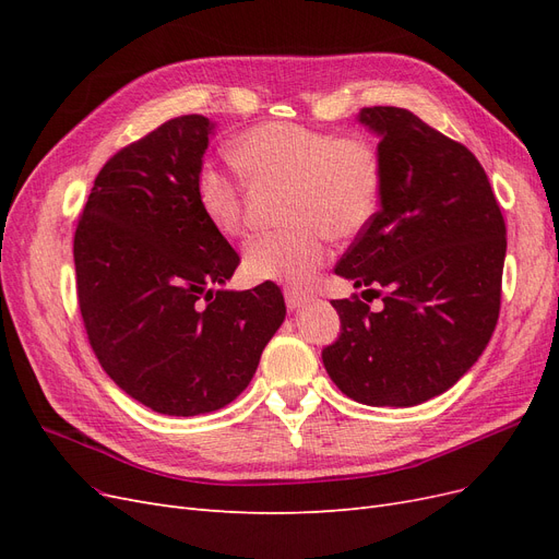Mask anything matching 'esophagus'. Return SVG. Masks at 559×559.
<instances>
[{"mask_svg": "<svg viewBox=\"0 0 559 559\" xmlns=\"http://www.w3.org/2000/svg\"><path fill=\"white\" fill-rule=\"evenodd\" d=\"M284 300H286V306H289V310H298L310 300V294L292 289V286H289V289H284Z\"/></svg>", "mask_w": 559, "mask_h": 559, "instance_id": "1", "label": "esophagus"}]
</instances>
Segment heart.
Segmentation results:
<instances>
[{
  "label": "heart",
  "mask_w": 559,
  "mask_h": 559,
  "mask_svg": "<svg viewBox=\"0 0 559 559\" xmlns=\"http://www.w3.org/2000/svg\"><path fill=\"white\" fill-rule=\"evenodd\" d=\"M228 160L249 183L286 186L284 222L292 226L249 242L245 270L253 280L306 284L326 261L331 235L361 233L380 205V158L359 138L263 123L233 140ZM195 193L210 226L240 238L247 226L240 183L216 167H202Z\"/></svg>",
  "instance_id": "heart-1"
}]
</instances>
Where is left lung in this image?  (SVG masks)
Segmentation results:
<instances>
[{"label": "left lung", "mask_w": 559, "mask_h": 559, "mask_svg": "<svg viewBox=\"0 0 559 559\" xmlns=\"http://www.w3.org/2000/svg\"><path fill=\"white\" fill-rule=\"evenodd\" d=\"M357 118L380 138V210L335 275L364 286V298L385 294L378 313L357 294L331 300L341 335L321 359L345 396L408 408L448 392L492 337L506 224L464 144L401 107Z\"/></svg>", "instance_id": "obj_1"}]
</instances>
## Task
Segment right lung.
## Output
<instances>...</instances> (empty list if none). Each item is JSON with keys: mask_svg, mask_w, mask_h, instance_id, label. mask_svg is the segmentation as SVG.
<instances>
[{"mask_svg": "<svg viewBox=\"0 0 559 559\" xmlns=\"http://www.w3.org/2000/svg\"><path fill=\"white\" fill-rule=\"evenodd\" d=\"M212 132L210 118L189 114L118 151L74 233L79 308L99 366L175 417L238 399L286 314L273 282L224 289L240 257L195 193Z\"/></svg>", "mask_w": 559, "mask_h": 559, "instance_id": "right-lung-1", "label": "right lung"}]
</instances>
